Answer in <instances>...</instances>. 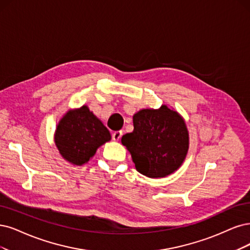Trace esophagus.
<instances>
[{
  "mask_svg": "<svg viewBox=\"0 0 250 250\" xmlns=\"http://www.w3.org/2000/svg\"><path fill=\"white\" fill-rule=\"evenodd\" d=\"M122 136H123V132L122 131H117V132H114L113 133V135H112V137H113V140L114 141H118L120 138H122Z\"/></svg>",
  "mask_w": 250,
  "mask_h": 250,
  "instance_id": "obj_1",
  "label": "esophagus"
}]
</instances>
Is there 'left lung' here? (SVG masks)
<instances>
[{"label": "left lung", "mask_w": 250, "mask_h": 250, "mask_svg": "<svg viewBox=\"0 0 250 250\" xmlns=\"http://www.w3.org/2000/svg\"><path fill=\"white\" fill-rule=\"evenodd\" d=\"M134 131L122 143L132 155L136 170L149 178H163L177 171L189 148L183 117L167 105L142 109L133 115Z\"/></svg>", "instance_id": "obj_1"}]
</instances>
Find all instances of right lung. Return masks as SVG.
<instances>
[{
	"label": "right lung",
	"mask_w": 250,
	"mask_h": 250,
	"mask_svg": "<svg viewBox=\"0 0 250 250\" xmlns=\"http://www.w3.org/2000/svg\"><path fill=\"white\" fill-rule=\"evenodd\" d=\"M53 140L64 161L82 166L94 158L100 146L111 140V135L88 106L83 105L70 109L62 115Z\"/></svg>",
	"instance_id": "1"
}]
</instances>
